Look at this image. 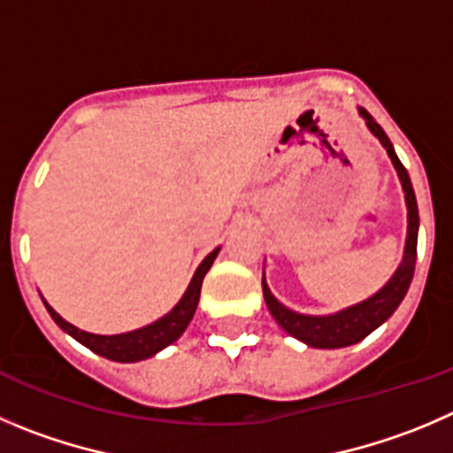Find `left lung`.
Wrapping results in <instances>:
<instances>
[{
	"label": "left lung",
	"mask_w": 453,
	"mask_h": 453,
	"mask_svg": "<svg viewBox=\"0 0 453 453\" xmlns=\"http://www.w3.org/2000/svg\"><path fill=\"white\" fill-rule=\"evenodd\" d=\"M358 111L365 118V122H367L369 131H372L373 135L380 140V144L385 146L387 155L391 157V165H394L395 173H398L400 178V184H403L404 202H407V242H404L403 262H400L395 273L391 275L389 282H387L378 294L363 300V303L353 304V307L342 309V311L331 313V316H304V313H298L294 311V309L284 307L282 303L275 300V296L271 294L265 278H262V294H265V303L266 307H269L271 316L275 318V322H278L288 335H294L300 342L316 349L349 347V344H356L360 342V340L367 338V335L372 334V331H376L387 318L394 316L398 304L403 303V298L407 296V288L413 278V269H416L418 204L411 180H409L407 169H404L403 162H400L398 155H395L394 146H391L389 137L382 131L380 124H378L365 109Z\"/></svg>",
	"instance_id": "8db88e82"
}]
</instances>
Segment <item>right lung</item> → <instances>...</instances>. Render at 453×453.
Listing matches in <instances>:
<instances>
[{
	"label": "right lung",
	"instance_id": "right-lung-1",
	"mask_svg": "<svg viewBox=\"0 0 453 453\" xmlns=\"http://www.w3.org/2000/svg\"><path fill=\"white\" fill-rule=\"evenodd\" d=\"M218 249L209 253V256L202 260V265L197 266L196 273H193L191 282H188L187 291L180 298V303L171 309L166 316H162L159 320L150 322V325L142 326V329L128 331V334H118V335H97L88 334V331H81L77 326H73L71 322L64 320L44 298V307L49 309L50 318L59 325V329L66 331L68 335L81 342L84 347H88L90 351H95L97 356H104V358L115 360V363H137V360H146L150 356H155L157 351H162L165 347L173 344L180 335L184 334V329L191 322L193 313H196L197 303H200V288L202 280H204L206 271L211 269L213 260L218 257Z\"/></svg>",
	"mask_w": 453,
	"mask_h": 453
}]
</instances>
